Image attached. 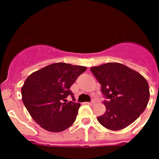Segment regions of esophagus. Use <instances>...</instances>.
<instances>
[{"mask_svg": "<svg viewBox=\"0 0 159 159\" xmlns=\"http://www.w3.org/2000/svg\"><path fill=\"white\" fill-rule=\"evenodd\" d=\"M86 103L88 105H94V104H95V102L92 101V102H87Z\"/></svg>", "mask_w": 159, "mask_h": 159, "instance_id": "obj_1", "label": "esophagus"}]
</instances>
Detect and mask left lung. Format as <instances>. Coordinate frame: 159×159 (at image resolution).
<instances>
[{
  "instance_id": "8db88e82",
  "label": "left lung",
  "mask_w": 159,
  "mask_h": 159,
  "mask_svg": "<svg viewBox=\"0 0 159 159\" xmlns=\"http://www.w3.org/2000/svg\"><path fill=\"white\" fill-rule=\"evenodd\" d=\"M108 99L103 103L106 111L97 118L105 128L123 130L139 118L150 98L149 85L138 71L119 63H107L91 67Z\"/></svg>"
}]
</instances>
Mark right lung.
<instances>
[{"label": "right lung", "mask_w": 159, "mask_h": 159, "mask_svg": "<svg viewBox=\"0 0 159 159\" xmlns=\"http://www.w3.org/2000/svg\"><path fill=\"white\" fill-rule=\"evenodd\" d=\"M87 67L55 63L32 72L21 88L22 100L37 124L48 131L60 132L74 123L80 104L67 102L70 88Z\"/></svg>", "instance_id": "1"}]
</instances>
